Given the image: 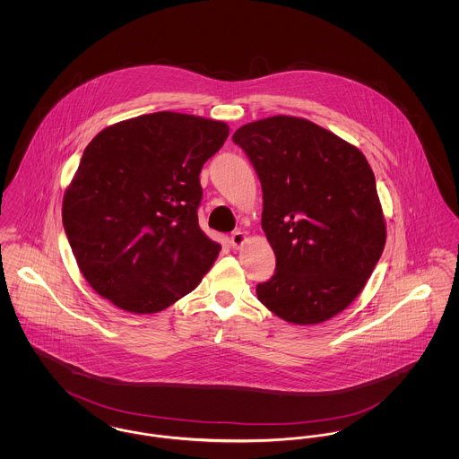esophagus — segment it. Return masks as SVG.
I'll list each match as a JSON object with an SVG mask.
<instances>
[{
    "label": "esophagus",
    "mask_w": 459,
    "mask_h": 459,
    "mask_svg": "<svg viewBox=\"0 0 459 459\" xmlns=\"http://www.w3.org/2000/svg\"><path fill=\"white\" fill-rule=\"evenodd\" d=\"M246 239H247V238H246V234L238 230V232H234V234L230 236V244H232V247H236V249H238V247H240V246L246 242Z\"/></svg>",
    "instance_id": "34e87169"
}]
</instances>
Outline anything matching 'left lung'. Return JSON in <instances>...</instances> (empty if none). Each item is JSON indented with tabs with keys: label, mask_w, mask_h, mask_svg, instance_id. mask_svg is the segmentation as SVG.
<instances>
[{
	"label": "left lung",
	"mask_w": 459,
	"mask_h": 459,
	"mask_svg": "<svg viewBox=\"0 0 459 459\" xmlns=\"http://www.w3.org/2000/svg\"><path fill=\"white\" fill-rule=\"evenodd\" d=\"M262 182V227L277 266L256 285L289 324L327 322L358 298L385 246V220L365 154L298 117L275 115L232 135Z\"/></svg>",
	"instance_id": "1"
}]
</instances>
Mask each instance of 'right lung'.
I'll list each match as a JSON object with an SVG mask.
<instances>
[{"instance_id":"right-lung-1","label":"right lung","mask_w":459,"mask_h":459,"mask_svg":"<svg viewBox=\"0 0 459 459\" xmlns=\"http://www.w3.org/2000/svg\"><path fill=\"white\" fill-rule=\"evenodd\" d=\"M227 135L225 122L156 111L89 143L62 219L79 270L100 296L148 315L201 282L221 246L197 223L199 174Z\"/></svg>"}]
</instances>
